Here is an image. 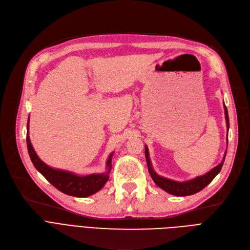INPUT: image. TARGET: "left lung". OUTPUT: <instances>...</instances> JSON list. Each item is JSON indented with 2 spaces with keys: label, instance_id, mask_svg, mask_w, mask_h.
<instances>
[{
  "label": "left lung",
  "instance_id": "8db88e82",
  "mask_svg": "<svg viewBox=\"0 0 250 250\" xmlns=\"http://www.w3.org/2000/svg\"><path fill=\"white\" fill-rule=\"evenodd\" d=\"M224 109H225V118H226V124H227V130H229V116H228V110H227V107H226L225 104H224ZM226 153H227V151H226ZM226 153L224 155V158H223L222 162L219 165H217L216 167H214L212 170H209V171L207 172L206 174H204L202 176H198V177H195V178L190 179V180H188V181L179 182V181H175V180L169 179V178H166V177H162V176L158 175L154 171L151 160H150V157H149L148 147L145 146L146 161H147V165H148L149 173H150L152 179L154 180V182L160 188H162L163 190H165L166 192H168L170 194L177 195V196H186V195L194 194L196 192L201 191L203 188H205L208 185V183H211V181L221 171V168H222V166H223V164H224V161H225Z\"/></svg>",
  "mask_w": 250,
  "mask_h": 250
}]
</instances>
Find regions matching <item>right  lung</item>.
I'll use <instances>...</instances> for the list:
<instances>
[{
	"mask_svg": "<svg viewBox=\"0 0 250 250\" xmlns=\"http://www.w3.org/2000/svg\"><path fill=\"white\" fill-rule=\"evenodd\" d=\"M28 125L29 118L27 123V137H26V142H27V148L30 159L38 171L60 191L68 195L77 196V198H87V196L99 191L104 187L105 183L107 182L111 169V157L113 153H111L108 157V160L106 162L107 171L104 173L80 176L69 171H64V170L51 168L44 162H42L35 153L28 136Z\"/></svg>",
	"mask_w": 250,
	"mask_h": 250,
	"instance_id": "right-lung-1",
	"label": "right lung"
}]
</instances>
